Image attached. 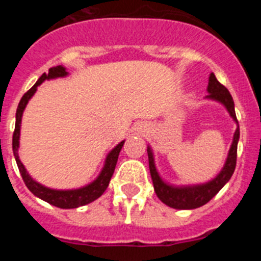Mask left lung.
Masks as SVG:
<instances>
[{
  "instance_id": "obj_1",
  "label": "left lung",
  "mask_w": 261,
  "mask_h": 261,
  "mask_svg": "<svg viewBox=\"0 0 261 261\" xmlns=\"http://www.w3.org/2000/svg\"><path fill=\"white\" fill-rule=\"evenodd\" d=\"M208 95L205 99H211L214 102H218L226 108L229 112L234 123L237 124L234 136H232V142L230 146V150L227 153V158L225 161V165L221 168V171L217 174L216 177L212 180L202 184H187V186H175L163 180V177L159 175L155 166V159H154L153 149L147 145V156H149V168H150L151 180H153L154 191H155L158 199L166 204L170 208L174 209H196L200 208L206 202L211 201L217 193L222 190L230 177L232 176L237 165V147L239 141V124L237 120L234 108V100L230 95L229 90L223 85L218 82L216 75L211 73L208 82Z\"/></svg>"
}]
</instances>
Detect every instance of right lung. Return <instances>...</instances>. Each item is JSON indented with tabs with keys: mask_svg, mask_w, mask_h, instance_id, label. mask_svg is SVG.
<instances>
[{
	"mask_svg": "<svg viewBox=\"0 0 261 261\" xmlns=\"http://www.w3.org/2000/svg\"><path fill=\"white\" fill-rule=\"evenodd\" d=\"M69 73L66 71V68L62 65L53 66V68L49 69L48 74L47 73L41 74V77L36 81V84L22 96V99H20V102L17 108V114H15V129H14L13 135V153L14 156H15V161H17L20 175H22L23 177V181H24V184L27 186V188H29L36 197L43 200V201H47L48 204L61 209H74L78 208V206H84V205L93 202L94 200H96L105 193V191L107 190L108 184H110L111 177L114 175L120 150H121V147H123L124 142H125V140L119 142V144L107 154L105 165H103L102 170H100L98 176H96L91 183L86 184V186L84 187L74 188V190H53V188H49V187L43 186V184H40L39 181H36L35 179H32L31 175L29 174V171H27L26 167H24V165L20 162L19 155H18L20 138V124H22L23 112H24V108H26L27 103L30 102V99H31L32 96H34V94L36 93L38 86H40L44 81L64 78Z\"/></svg>",
	"mask_w": 261,
	"mask_h": 261,
	"instance_id": "right-lung-1",
	"label": "right lung"
}]
</instances>
